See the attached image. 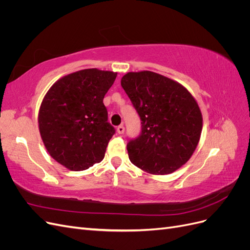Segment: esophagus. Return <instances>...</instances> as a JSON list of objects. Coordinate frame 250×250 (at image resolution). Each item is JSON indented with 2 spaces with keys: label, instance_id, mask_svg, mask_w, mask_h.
I'll list each match as a JSON object with an SVG mask.
<instances>
[{
  "label": "esophagus",
  "instance_id": "esophagus-1",
  "mask_svg": "<svg viewBox=\"0 0 250 250\" xmlns=\"http://www.w3.org/2000/svg\"><path fill=\"white\" fill-rule=\"evenodd\" d=\"M117 131H118V133H119V134H122V133H124V131H125V127H124L123 125H120V126H118V127H117Z\"/></svg>",
  "mask_w": 250,
  "mask_h": 250
}]
</instances>
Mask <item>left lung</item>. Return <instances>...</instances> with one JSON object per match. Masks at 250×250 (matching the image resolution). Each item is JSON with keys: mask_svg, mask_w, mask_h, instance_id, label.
Wrapping results in <instances>:
<instances>
[{"mask_svg": "<svg viewBox=\"0 0 250 250\" xmlns=\"http://www.w3.org/2000/svg\"><path fill=\"white\" fill-rule=\"evenodd\" d=\"M121 85L141 119V133L127 144L130 162L165 175L192 156L202 130L197 102L178 82L150 71L127 73Z\"/></svg>", "mask_w": 250, "mask_h": 250, "instance_id": "obj_1", "label": "left lung"}]
</instances>
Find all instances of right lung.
Listing matches in <instances>:
<instances>
[{"instance_id": "add662e5", "label": "right lung", "mask_w": 250, "mask_h": 250, "mask_svg": "<svg viewBox=\"0 0 250 250\" xmlns=\"http://www.w3.org/2000/svg\"><path fill=\"white\" fill-rule=\"evenodd\" d=\"M117 73L86 69L59 79L39 113L42 142L56 162L73 171L100 163L116 129L103 103Z\"/></svg>"}]
</instances>
